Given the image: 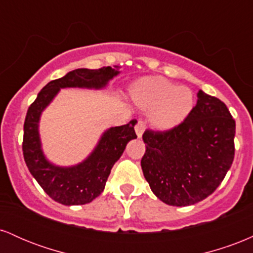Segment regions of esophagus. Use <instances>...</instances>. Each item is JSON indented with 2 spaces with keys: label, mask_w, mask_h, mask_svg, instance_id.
I'll list each match as a JSON object with an SVG mask.
<instances>
[{
  "label": "esophagus",
  "mask_w": 253,
  "mask_h": 253,
  "mask_svg": "<svg viewBox=\"0 0 253 253\" xmlns=\"http://www.w3.org/2000/svg\"><path fill=\"white\" fill-rule=\"evenodd\" d=\"M144 130H145V123L143 120H139L138 124H136V126H135L136 136H138V138H141V136H143Z\"/></svg>",
  "instance_id": "34e87169"
}]
</instances>
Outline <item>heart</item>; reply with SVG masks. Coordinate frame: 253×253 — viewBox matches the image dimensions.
<instances>
[{"label": "heart", "mask_w": 253, "mask_h": 253, "mask_svg": "<svg viewBox=\"0 0 253 253\" xmlns=\"http://www.w3.org/2000/svg\"><path fill=\"white\" fill-rule=\"evenodd\" d=\"M132 102L150 112V123L162 132L175 129L189 118L195 106L191 89L162 76H146L129 86Z\"/></svg>", "instance_id": "obj_1"}]
</instances>
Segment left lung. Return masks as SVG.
I'll return each instance as SVG.
<instances>
[{"mask_svg": "<svg viewBox=\"0 0 253 253\" xmlns=\"http://www.w3.org/2000/svg\"><path fill=\"white\" fill-rule=\"evenodd\" d=\"M236 121L219 98L197 92L181 126L146 130L141 169L151 190L169 206L195 205L214 193L233 163Z\"/></svg>", "mask_w": 253, "mask_h": 253, "instance_id": "1", "label": "left lung"}]
</instances>
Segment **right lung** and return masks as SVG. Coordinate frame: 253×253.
I'll return each mask as SVG.
<instances>
[{"instance_id": "1", "label": "right lung", "mask_w": 253, "mask_h": 253, "mask_svg": "<svg viewBox=\"0 0 253 253\" xmlns=\"http://www.w3.org/2000/svg\"><path fill=\"white\" fill-rule=\"evenodd\" d=\"M120 74V66H104L97 70L76 69L62 78L51 81L38 94L27 110L24 125V158L32 176L52 200L65 206L90 203L102 193L115 162L123 156L126 145L135 139L136 120L110 127L101 134L96 146L80 163L69 167L48 161L43 153L39 124L42 112L59 94L60 89L101 90Z\"/></svg>"}]
</instances>
